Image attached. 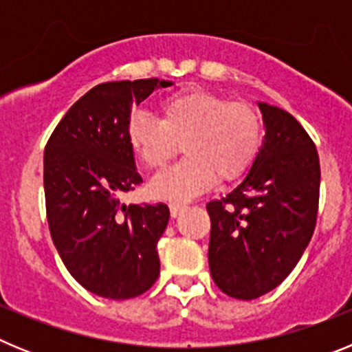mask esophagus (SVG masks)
Listing matches in <instances>:
<instances>
[{
    "label": "esophagus",
    "mask_w": 352,
    "mask_h": 352,
    "mask_svg": "<svg viewBox=\"0 0 352 352\" xmlns=\"http://www.w3.org/2000/svg\"><path fill=\"white\" fill-rule=\"evenodd\" d=\"M169 210H170V217H174V219H176V217H179V214L186 210V206L182 203H170Z\"/></svg>",
    "instance_id": "1"
}]
</instances>
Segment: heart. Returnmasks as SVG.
Here are the masks:
<instances>
[{"label":"heart","instance_id":"b5f03b06","mask_svg":"<svg viewBox=\"0 0 352 352\" xmlns=\"http://www.w3.org/2000/svg\"><path fill=\"white\" fill-rule=\"evenodd\" d=\"M126 142L151 170L166 167L183 144L186 157L149 183V192L166 201H188L217 178L234 182L250 169L263 146V118L248 102L185 89L162 102L160 120L133 113Z\"/></svg>","mask_w":352,"mask_h":352}]
</instances>
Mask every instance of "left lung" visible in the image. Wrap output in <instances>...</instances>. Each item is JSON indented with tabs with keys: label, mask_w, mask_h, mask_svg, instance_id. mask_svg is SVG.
I'll list each match as a JSON object with an SVG mask.
<instances>
[{
	"label": "left lung",
	"mask_w": 352,
	"mask_h": 352,
	"mask_svg": "<svg viewBox=\"0 0 352 352\" xmlns=\"http://www.w3.org/2000/svg\"><path fill=\"white\" fill-rule=\"evenodd\" d=\"M263 146L243 182L211 201L210 272L227 296L256 300L285 280L316 229L321 167L307 130L259 102Z\"/></svg>",
	"instance_id": "1"
}]
</instances>
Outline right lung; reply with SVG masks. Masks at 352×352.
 Instances as JSON below:
<instances>
[{"label":"right lung","instance_id":"right-lung-1","mask_svg":"<svg viewBox=\"0 0 352 352\" xmlns=\"http://www.w3.org/2000/svg\"><path fill=\"white\" fill-rule=\"evenodd\" d=\"M170 80L104 82L68 109L43 153L45 210L54 247L70 275L93 294L129 300L160 273L157 243L169 222L166 204H123L142 183L126 123L133 105Z\"/></svg>","mask_w":352,"mask_h":352}]
</instances>
